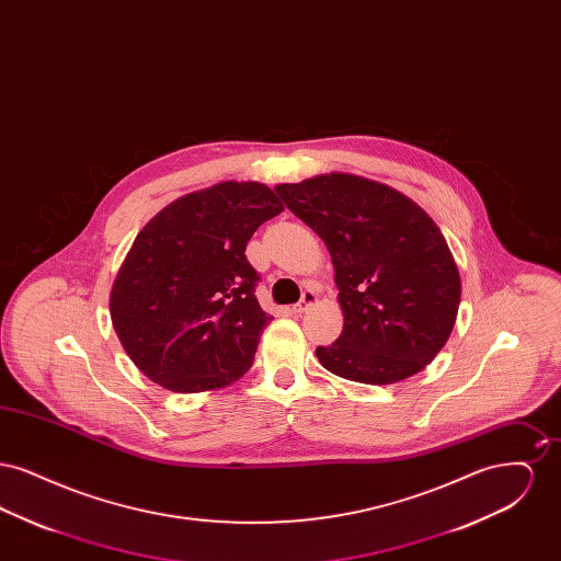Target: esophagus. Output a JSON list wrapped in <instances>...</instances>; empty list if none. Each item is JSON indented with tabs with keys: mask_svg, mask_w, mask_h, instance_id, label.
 I'll list each match as a JSON object with an SVG mask.
<instances>
[{
	"mask_svg": "<svg viewBox=\"0 0 561 561\" xmlns=\"http://www.w3.org/2000/svg\"><path fill=\"white\" fill-rule=\"evenodd\" d=\"M316 300H318V296H316L313 290H305V293H302V298H300V300H298V302L293 307L294 313H302V311H307Z\"/></svg>",
	"mask_w": 561,
	"mask_h": 561,
	"instance_id": "esophagus-1",
	"label": "esophagus"
}]
</instances>
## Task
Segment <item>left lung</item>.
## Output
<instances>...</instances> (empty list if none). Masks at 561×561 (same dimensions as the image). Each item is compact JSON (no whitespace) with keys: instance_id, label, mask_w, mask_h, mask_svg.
Wrapping results in <instances>:
<instances>
[{"instance_id":"left-lung-1","label":"left lung","mask_w":561,"mask_h":561,"mask_svg":"<svg viewBox=\"0 0 561 561\" xmlns=\"http://www.w3.org/2000/svg\"><path fill=\"white\" fill-rule=\"evenodd\" d=\"M275 191L332 256L345 325L316 348L321 366L366 385L421 373L450 339L460 302V275L433 218L398 188L343 172Z\"/></svg>"}]
</instances>
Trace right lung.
<instances>
[{
	"label": "right lung",
	"instance_id": "obj_1",
	"mask_svg": "<svg viewBox=\"0 0 561 561\" xmlns=\"http://www.w3.org/2000/svg\"><path fill=\"white\" fill-rule=\"evenodd\" d=\"M282 210L267 185L227 181L174 199L142 227L108 296L115 334L140 373L199 393L250 370L273 318L254 296L245 245Z\"/></svg>",
	"mask_w": 561,
	"mask_h": 561
}]
</instances>
